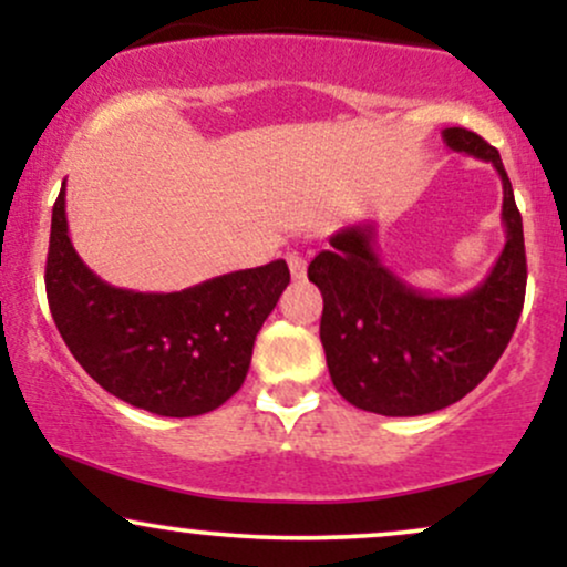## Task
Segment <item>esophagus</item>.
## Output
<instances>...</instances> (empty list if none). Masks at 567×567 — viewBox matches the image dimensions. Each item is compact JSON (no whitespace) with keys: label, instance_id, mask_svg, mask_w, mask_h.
I'll use <instances>...</instances> for the list:
<instances>
[{"label":"esophagus","instance_id":"esophagus-1","mask_svg":"<svg viewBox=\"0 0 567 567\" xmlns=\"http://www.w3.org/2000/svg\"><path fill=\"white\" fill-rule=\"evenodd\" d=\"M288 266H290L292 279H303L306 277V258L298 250L288 252Z\"/></svg>","mask_w":567,"mask_h":567}]
</instances>
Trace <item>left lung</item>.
<instances>
[{"label": "left lung", "mask_w": 567, "mask_h": 567, "mask_svg": "<svg viewBox=\"0 0 567 567\" xmlns=\"http://www.w3.org/2000/svg\"><path fill=\"white\" fill-rule=\"evenodd\" d=\"M458 154L491 162L504 184L506 243L496 266L464 296H429L400 279L375 252V224L330 237L309 264L322 292L320 338L333 386L379 415H424L466 396L491 373L517 328L525 301L523 216L501 154L464 127L442 130Z\"/></svg>", "instance_id": "obj_1"}]
</instances>
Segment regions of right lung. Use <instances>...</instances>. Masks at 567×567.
Segmentation results:
<instances>
[{
	"label": "right lung",
	"mask_w": 567,
	"mask_h": 567,
	"mask_svg": "<svg viewBox=\"0 0 567 567\" xmlns=\"http://www.w3.org/2000/svg\"><path fill=\"white\" fill-rule=\"evenodd\" d=\"M288 282L279 258L178 292L114 288L71 245L66 184L53 205L44 288L58 333L90 379L148 413L192 419L224 405Z\"/></svg>",
	"instance_id": "add662e5"
}]
</instances>
